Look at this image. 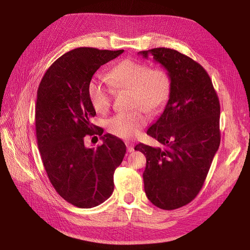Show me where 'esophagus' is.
<instances>
[{"label":"esophagus","mask_w":250,"mask_h":250,"mask_svg":"<svg viewBox=\"0 0 250 250\" xmlns=\"http://www.w3.org/2000/svg\"><path fill=\"white\" fill-rule=\"evenodd\" d=\"M127 151H128L129 153H131V152L134 151V146H133V144H130V143L127 144Z\"/></svg>","instance_id":"34e87169"}]
</instances>
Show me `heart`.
Instances as JSON below:
<instances>
[{
  "mask_svg": "<svg viewBox=\"0 0 250 250\" xmlns=\"http://www.w3.org/2000/svg\"><path fill=\"white\" fill-rule=\"evenodd\" d=\"M170 81L160 67L127 59L109 70L106 80L94 77L88 85V96L96 111L104 114L111 105L115 91H130L131 105L137 107L129 113H120L107 120V130L124 140L132 139L148 123V113L154 115L165 106L169 95Z\"/></svg>",
  "mask_w": 250,
  "mask_h": 250,
  "instance_id": "obj_1",
  "label": "heart"
}]
</instances>
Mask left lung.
Wrapping results in <instances>:
<instances>
[{"label": "left lung", "mask_w": 250, "mask_h": 250, "mask_svg": "<svg viewBox=\"0 0 250 250\" xmlns=\"http://www.w3.org/2000/svg\"><path fill=\"white\" fill-rule=\"evenodd\" d=\"M139 55L152 56L170 80L167 105L147 131L166 149L139 144L134 150L147 159L143 178L149 201L174 210L199 194L219 148V99L207 71L191 58L166 47Z\"/></svg>", "instance_id": "8db88e82"}]
</instances>
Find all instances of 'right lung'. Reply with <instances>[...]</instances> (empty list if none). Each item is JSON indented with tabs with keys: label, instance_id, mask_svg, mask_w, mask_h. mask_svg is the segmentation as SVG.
<instances>
[{
	"label": "right lung",
	"instance_id": "1",
	"mask_svg": "<svg viewBox=\"0 0 250 250\" xmlns=\"http://www.w3.org/2000/svg\"><path fill=\"white\" fill-rule=\"evenodd\" d=\"M79 47L60 57L46 70L37 91L36 136L43 166L56 191L79 208H93L114 191V173L126 146L93 125L96 115L88 85L99 67L123 54ZM97 130L93 131V128ZM99 134L104 144L87 148L85 135Z\"/></svg>",
	"mask_w": 250,
	"mask_h": 250
}]
</instances>
